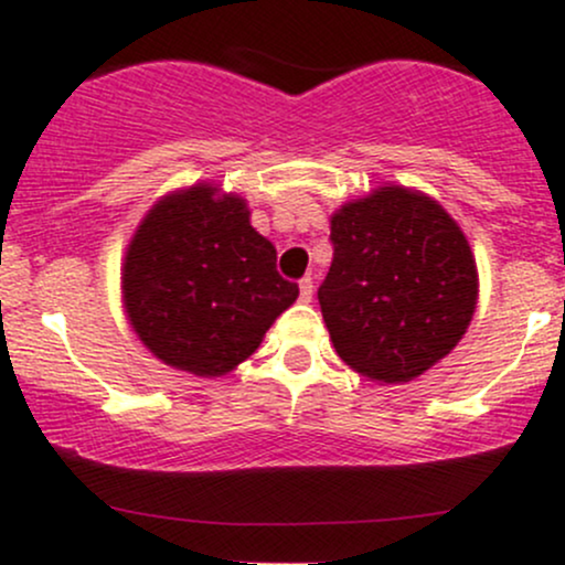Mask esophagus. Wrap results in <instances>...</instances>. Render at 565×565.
<instances>
[{"instance_id": "34e87169", "label": "esophagus", "mask_w": 565, "mask_h": 565, "mask_svg": "<svg viewBox=\"0 0 565 565\" xmlns=\"http://www.w3.org/2000/svg\"><path fill=\"white\" fill-rule=\"evenodd\" d=\"M311 298H313V281H311V278H302V281H300V300L311 302Z\"/></svg>"}]
</instances>
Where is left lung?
<instances>
[{
	"mask_svg": "<svg viewBox=\"0 0 565 565\" xmlns=\"http://www.w3.org/2000/svg\"><path fill=\"white\" fill-rule=\"evenodd\" d=\"M332 265L319 287L338 358L376 384H406L466 335L479 300L468 237L438 200L384 183L330 216Z\"/></svg>",
	"mask_w": 565,
	"mask_h": 565,
	"instance_id": "obj_1",
	"label": "left lung"
}]
</instances>
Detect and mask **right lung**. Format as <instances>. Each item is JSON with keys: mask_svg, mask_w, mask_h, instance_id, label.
<instances>
[{"mask_svg": "<svg viewBox=\"0 0 565 565\" xmlns=\"http://www.w3.org/2000/svg\"><path fill=\"white\" fill-rule=\"evenodd\" d=\"M298 300L248 203L222 183L162 194L127 243L121 306L148 352L175 371L218 379L252 358Z\"/></svg>", "mask_w": 565, "mask_h": 565, "instance_id": "obj_1", "label": "right lung"}]
</instances>
